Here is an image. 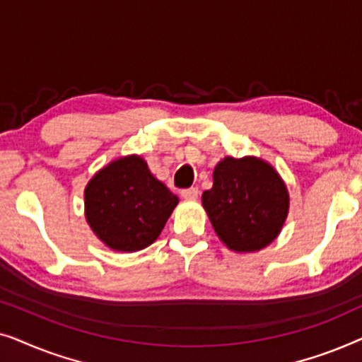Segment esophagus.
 Returning <instances> with one entry per match:
<instances>
[{
  "instance_id": "obj_1",
  "label": "esophagus",
  "mask_w": 362,
  "mask_h": 362,
  "mask_svg": "<svg viewBox=\"0 0 362 362\" xmlns=\"http://www.w3.org/2000/svg\"><path fill=\"white\" fill-rule=\"evenodd\" d=\"M181 196L185 197L186 201H196L197 196H199V189H197V187H189V189L182 191Z\"/></svg>"
}]
</instances>
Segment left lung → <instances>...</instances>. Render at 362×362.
I'll use <instances>...</instances> for the list:
<instances>
[{"label": "left lung", "mask_w": 362, "mask_h": 362, "mask_svg": "<svg viewBox=\"0 0 362 362\" xmlns=\"http://www.w3.org/2000/svg\"><path fill=\"white\" fill-rule=\"evenodd\" d=\"M202 207L227 249L252 254L270 245L290 209L285 181L270 163L257 156H226L202 192Z\"/></svg>", "instance_id": "8db88e82"}]
</instances>
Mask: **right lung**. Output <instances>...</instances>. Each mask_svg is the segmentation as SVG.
I'll return each mask as SVG.
<instances>
[{"label": "right lung", "mask_w": 362, "mask_h": 362, "mask_svg": "<svg viewBox=\"0 0 362 362\" xmlns=\"http://www.w3.org/2000/svg\"><path fill=\"white\" fill-rule=\"evenodd\" d=\"M177 196L156 180L138 155L117 158L98 170L83 191L86 219L108 249L136 252L160 237Z\"/></svg>", "instance_id": "right-lung-1"}]
</instances>
